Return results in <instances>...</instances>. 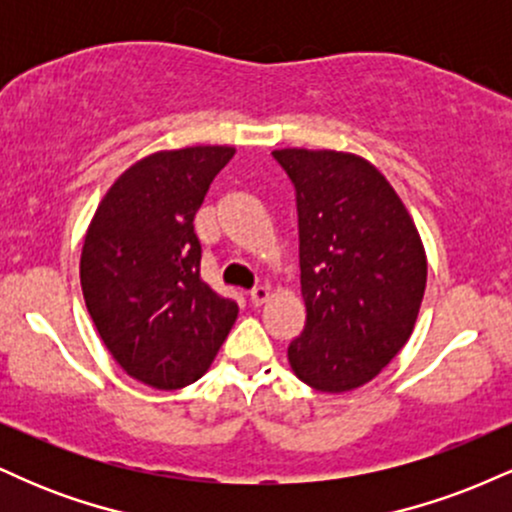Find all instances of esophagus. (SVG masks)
Listing matches in <instances>:
<instances>
[{
    "label": "esophagus",
    "instance_id": "obj_1",
    "mask_svg": "<svg viewBox=\"0 0 512 512\" xmlns=\"http://www.w3.org/2000/svg\"><path fill=\"white\" fill-rule=\"evenodd\" d=\"M269 296H272V291H269V286H255V289L250 291V298L255 305H264L269 301Z\"/></svg>",
    "mask_w": 512,
    "mask_h": 512
}]
</instances>
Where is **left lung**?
I'll list each match as a JSON object with an SVG mask.
<instances>
[{
	"mask_svg": "<svg viewBox=\"0 0 512 512\" xmlns=\"http://www.w3.org/2000/svg\"><path fill=\"white\" fill-rule=\"evenodd\" d=\"M296 185L305 327L289 344L298 380L327 395L370 383L414 332L426 291L419 228L373 163L279 149Z\"/></svg>",
	"mask_w": 512,
	"mask_h": 512,
	"instance_id": "8db88e82",
	"label": "left lung"
}]
</instances>
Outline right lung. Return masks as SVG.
Instances as JSON below:
<instances>
[{
    "instance_id": "1",
    "label": "right lung",
    "mask_w": 512,
    "mask_h": 512,
    "mask_svg": "<svg viewBox=\"0 0 512 512\" xmlns=\"http://www.w3.org/2000/svg\"><path fill=\"white\" fill-rule=\"evenodd\" d=\"M233 154V146H185L139 158L86 228L79 276L88 315L129 378L156 390L202 378L238 317V305L199 276L192 226Z\"/></svg>"
}]
</instances>
